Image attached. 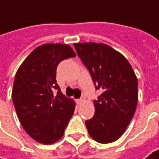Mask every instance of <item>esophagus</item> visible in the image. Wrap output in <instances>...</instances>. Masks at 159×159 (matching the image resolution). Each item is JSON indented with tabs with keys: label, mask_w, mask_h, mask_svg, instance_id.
<instances>
[{
	"label": "esophagus",
	"mask_w": 159,
	"mask_h": 159,
	"mask_svg": "<svg viewBox=\"0 0 159 159\" xmlns=\"http://www.w3.org/2000/svg\"><path fill=\"white\" fill-rule=\"evenodd\" d=\"M84 102V98L83 97H82V98H80L77 100V103H78V105H80V104H82V103Z\"/></svg>",
	"instance_id": "34e87169"
}]
</instances>
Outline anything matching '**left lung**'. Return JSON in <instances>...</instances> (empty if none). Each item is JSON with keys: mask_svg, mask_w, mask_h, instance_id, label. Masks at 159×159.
<instances>
[{"mask_svg": "<svg viewBox=\"0 0 159 159\" xmlns=\"http://www.w3.org/2000/svg\"><path fill=\"white\" fill-rule=\"evenodd\" d=\"M77 56L90 73L95 89L102 94L94 101L95 114L85 122L95 141L117 140L134 117L138 103V79L122 54L102 43L74 44Z\"/></svg>", "mask_w": 159, "mask_h": 159, "instance_id": "obj_1", "label": "left lung"}]
</instances>
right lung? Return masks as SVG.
Segmentation results:
<instances>
[{"label": "right lung", "mask_w": 159, "mask_h": 159, "mask_svg": "<svg viewBox=\"0 0 159 159\" xmlns=\"http://www.w3.org/2000/svg\"><path fill=\"white\" fill-rule=\"evenodd\" d=\"M74 57L69 45L45 44L30 53L16 72L12 98L18 118L30 137L41 144L60 139L73 115L76 103L61 92L56 70L61 61Z\"/></svg>", "instance_id": "1"}]
</instances>
